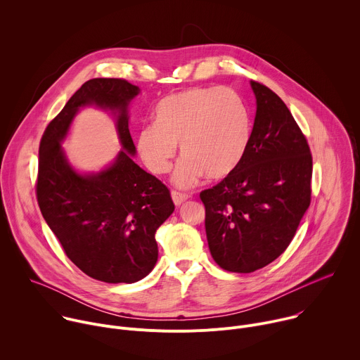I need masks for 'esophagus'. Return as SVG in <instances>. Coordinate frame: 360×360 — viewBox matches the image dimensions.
Here are the masks:
<instances>
[{"instance_id": "34e87169", "label": "esophagus", "mask_w": 360, "mask_h": 360, "mask_svg": "<svg viewBox=\"0 0 360 360\" xmlns=\"http://www.w3.org/2000/svg\"><path fill=\"white\" fill-rule=\"evenodd\" d=\"M171 196H172V199H174V203H175V205H181V203H184V202L189 198V195H188V193L178 192V191H172V192H171Z\"/></svg>"}]
</instances>
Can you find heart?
I'll return each instance as SVG.
<instances>
[{"mask_svg": "<svg viewBox=\"0 0 360 360\" xmlns=\"http://www.w3.org/2000/svg\"><path fill=\"white\" fill-rule=\"evenodd\" d=\"M252 135L250 114L243 99L229 89L189 88L162 98L153 111V125L136 135V149L145 167L167 174L181 146L182 161L174 182L196 185L207 174L221 179L242 162Z\"/></svg>", "mask_w": 360, "mask_h": 360, "instance_id": "b5f03b06", "label": "heart"}]
</instances>
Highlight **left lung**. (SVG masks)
Instances as JSON below:
<instances>
[{
  "label": "left lung",
  "instance_id": "left-lung-1",
  "mask_svg": "<svg viewBox=\"0 0 360 360\" xmlns=\"http://www.w3.org/2000/svg\"><path fill=\"white\" fill-rule=\"evenodd\" d=\"M256 115L239 167L199 193L214 261L228 272L261 269L292 242L311 205L312 153L285 102L250 81Z\"/></svg>",
  "mask_w": 360,
  "mask_h": 360
}]
</instances>
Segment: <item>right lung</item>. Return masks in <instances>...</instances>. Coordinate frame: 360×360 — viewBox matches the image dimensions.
<instances>
[{
	"label": "right lung",
	"mask_w": 360,
	"mask_h": 360,
	"mask_svg": "<svg viewBox=\"0 0 360 360\" xmlns=\"http://www.w3.org/2000/svg\"><path fill=\"white\" fill-rule=\"evenodd\" d=\"M138 92L136 85L121 78L86 81L48 124L39 142L35 192L41 214L70 261L107 283H134L153 269L157 229L175 210L169 189L129 155L135 145L127 107ZM89 103L120 112L117 127L127 150L108 170L79 176L59 142L77 108Z\"/></svg>",
	"instance_id": "add662e5"
}]
</instances>
